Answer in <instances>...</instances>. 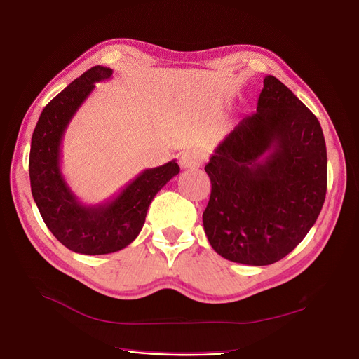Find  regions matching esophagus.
<instances>
[{"label": "esophagus", "instance_id": "1", "mask_svg": "<svg viewBox=\"0 0 359 359\" xmlns=\"http://www.w3.org/2000/svg\"><path fill=\"white\" fill-rule=\"evenodd\" d=\"M203 161H204V155L201 150L198 149H189V150H184L180 156V167L188 170V168H196V167H201L203 165Z\"/></svg>", "mask_w": 359, "mask_h": 359}]
</instances>
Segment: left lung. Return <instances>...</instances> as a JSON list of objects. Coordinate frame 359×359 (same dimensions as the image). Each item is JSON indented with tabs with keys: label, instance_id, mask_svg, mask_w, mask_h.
<instances>
[{
	"label": "left lung",
	"instance_id": "obj_1",
	"mask_svg": "<svg viewBox=\"0 0 359 359\" xmlns=\"http://www.w3.org/2000/svg\"><path fill=\"white\" fill-rule=\"evenodd\" d=\"M212 182L203 225L228 261L270 265L315 225L327 194L320 123L279 79L265 76L246 114L204 167Z\"/></svg>",
	"mask_w": 359,
	"mask_h": 359
}]
</instances>
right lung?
Segmentation results:
<instances>
[{
  "mask_svg": "<svg viewBox=\"0 0 359 359\" xmlns=\"http://www.w3.org/2000/svg\"><path fill=\"white\" fill-rule=\"evenodd\" d=\"M111 68L95 65L60 92L40 114L31 138V192L43 221L65 248L83 255H106L126 248L140 234L150 203L179 175L175 159L142 171L114 196L83 204L68 187L61 170L62 140L68 123Z\"/></svg>",
  "mask_w": 359,
  "mask_h": 359,
  "instance_id": "add662e5",
  "label": "right lung"
}]
</instances>
